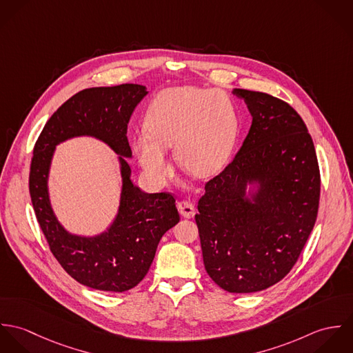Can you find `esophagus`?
I'll return each instance as SVG.
<instances>
[{
    "label": "esophagus",
    "instance_id": "34e87169",
    "mask_svg": "<svg viewBox=\"0 0 353 353\" xmlns=\"http://www.w3.org/2000/svg\"><path fill=\"white\" fill-rule=\"evenodd\" d=\"M178 210L179 213L186 217V219H192L196 214V208L192 202L179 201L178 202Z\"/></svg>",
    "mask_w": 353,
    "mask_h": 353
}]
</instances>
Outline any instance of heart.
<instances>
[{"label": "heart", "instance_id": "heart-1", "mask_svg": "<svg viewBox=\"0 0 353 353\" xmlns=\"http://www.w3.org/2000/svg\"><path fill=\"white\" fill-rule=\"evenodd\" d=\"M238 108L224 91L175 87L152 101L145 129L133 148L147 172L157 181L170 172L165 150H172L179 167L194 176L219 170L234 148L238 134Z\"/></svg>", "mask_w": 353, "mask_h": 353}]
</instances>
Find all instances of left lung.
I'll list each match as a JSON object with an SVG mask.
<instances>
[{"instance_id": "1", "label": "left lung", "mask_w": 353, "mask_h": 353, "mask_svg": "<svg viewBox=\"0 0 353 353\" xmlns=\"http://www.w3.org/2000/svg\"><path fill=\"white\" fill-rule=\"evenodd\" d=\"M252 115L234 160L205 183L196 223L209 277L224 291L250 294L283 280L314 228L321 174L302 117L265 92L235 88ZM260 183L254 202L245 185Z\"/></svg>"}]
</instances>
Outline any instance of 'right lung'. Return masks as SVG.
Returning a JSON list of instances; mask_svg holds the SVG:
<instances>
[{"label":"right lung","instance_id":"add662e5","mask_svg":"<svg viewBox=\"0 0 353 353\" xmlns=\"http://www.w3.org/2000/svg\"><path fill=\"white\" fill-rule=\"evenodd\" d=\"M144 85L87 88L65 101L41 132L30 165V196L50 252L76 281L94 290L125 292L148 273L161 236L179 221L171 193L148 194L130 181L128 123L147 95ZM74 135H94L121 154V206L110 230L95 239L66 233L50 210L47 175L53 147Z\"/></svg>","mask_w":353,"mask_h":353}]
</instances>
